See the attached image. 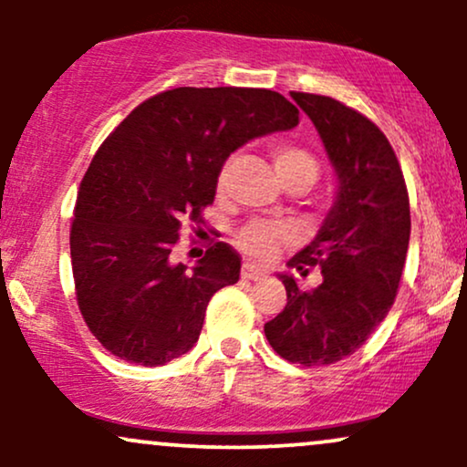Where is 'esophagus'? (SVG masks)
Segmentation results:
<instances>
[{"mask_svg": "<svg viewBox=\"0 0 467 467\" xmlns=\"http://www.w3.org/2000/svg\"><path fill=\"white\" fill-rule=\"evenodd\" d=\"M241 276L250 278V281H261V278L265 276V272L254 264H244V267H241Z\"/></svg>", "mask_w": 467, "mask_h": 467, "instance_id": "esophagus-1", "label": "esophagus"}]
</instances>
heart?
<instances>
[{"label": "heart", "instance_id": "heart-1", "mask_svg": "<svg viewBox=\"0 0 467 467\" xmlns=\"http://www.w3.org/2000/svg\"><path fill=\"white\" fill-rule=\"evenodd\" d=\"M272 160H275L276 175L281 178L283 184H292V182H305L312 184L318 178V160L314 158L307 149L296 147L292 142H275L270 149ZM230 169H233V160L223 164L222 173H219V189H223L228 182ZM294 233L287 226H278V223L270 222H252L239 233V245L248 254L256 256V259H270L276 254L278 245L283 241H289Z\"/></svg>", "mask_w": 467, "mask_h": 467}]
</instances>
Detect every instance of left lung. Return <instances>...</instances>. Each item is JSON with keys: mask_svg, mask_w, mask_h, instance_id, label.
Instances as JSON below:
<instances>
[{"mask_svg": "<svg viewBox=\"0 0 467 467\" xmlns=\"http://www.w3.org/2000/svg\"><path fill=\"white\" fill-rule=\"evenodd\" d=\"M292 99L325 144L337 191L318 234L287 261L303 276L320 265L323 283L303 292L292 275H278L287 305L265 323V337L285 360L320 367L360 349L393 307L410 206L393 147L368 118L329 96Z\"/></svg>", "mask_w": 467, "mask_h": 467, "instance_id": "8db88e82", "label": "left lung"}]
</instances>
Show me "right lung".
<instances>
[{
    "label": "right lung",
    "mask_w": 467,
    "mask_h": 467,
    "mask_svg": "<svg viewBox=\"0 0 467 467\" xmlns=\"http://www.w3.org/2000/svg\"><path fill=\"white\" fill-rule=\"evenodd\" d=\"M296 125V107L272 89L178 88L109 133L69 230L78 309L107 351L160 367L195 347L208 301L239 281L241 259L219 241L192 267L173 264L182 223H202L230 153Z\"/></svg>",
    "instance_id": "1"
}]
</instances>
